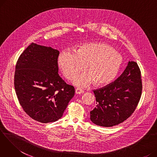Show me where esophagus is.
Wrapping results in <instances>:
<instances>
[{
  "instance_id": "obj_1",
  "label": "esophagus",
  "mask_w": 157,
  "mask_h": 157,
  "mask_svg": "<svg viewBox=\"0 0 157 157\" xmlns=\"http://www.w3.org/2000/svg\"><path fill=\"white\" fill-rule=\"evenodd\" d=\"M84 90L83 89H81L80 88H78L76 89V94H83L84 93Z\"/></svg>"
}]
</instances>
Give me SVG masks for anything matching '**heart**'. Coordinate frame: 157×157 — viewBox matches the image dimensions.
I'll return each mask as SVG.
<instances>
[{"mask_svg":"<svg viewBox=\"0 0 157 157\" xmlns=\"http://www.w3.org/2000/svg\"><path fill=\"white\" fill-rule=\"evenodd\" d=\"M58 62L63 75L69 79L84 68L86 70L74 78L76 85L86 87L95 83L102 86L116 77L123 57L108 44L91 43L80 46L76 52L70 49L62 52Z\"/></svg>","mask_w":157,"mask_h":157,"instance_id":"obj_1","label":"heart"}]
</instances>
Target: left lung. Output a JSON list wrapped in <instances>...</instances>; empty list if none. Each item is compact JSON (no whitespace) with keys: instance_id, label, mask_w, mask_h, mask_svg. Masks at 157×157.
<instances>
[{"instance_id":"8db88e82","label":"left lung","mask_w":157,"mask_h":157,"mask_svg":"<svg viewBox=\"0 0 157 157\" xmlns=\"http://www.w3.org/2000/svg\"><path fill=\"white\" fill-rule=\"evenodd\" d=\"M143 90L141 71L135 62H128L126 69L112 83L93 90L96 107L90 111V120L98 126L119 125L136 110Z\"/></svg>"}]
</instances>
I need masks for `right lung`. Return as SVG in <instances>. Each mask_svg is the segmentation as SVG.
I'll use <instances>...</instances> for the list:
<instances>
[{
  "label": "right lung",
  "instance_id": "add662e5",
  "mask_svg": "<svg viewBox=\"0 0 157 157\" xmlns=\"http://www.w3.org/2000/svg\"><path fill=\"white\" fill-rule=\"evenodd\" d=\"M59 52L34 43L19 56L14 85L20 104L29 116L40 123L60 119L75 89L58 74Z\"/></svg>",
  "mask_w": 157,
  "mask_h": 157
}]
</instances>
